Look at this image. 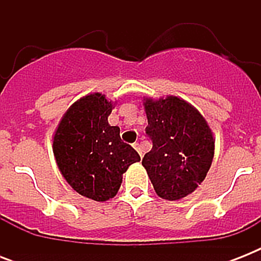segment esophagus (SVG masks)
<instances>
[{
    "label": "esophagus",
    "mask_w": 261,
    "mask_h": 261,
    "mask_svg": "<svg viewBox=\"0 0 261 261\" xmlns=\"http://www.w3.org/2000/svg\"><path fill=\"white\" fill-rule=\"evenodd\" d=\"M134 149H135V150H137V151H138L139 155H141V157H142V154H143L142 145H141V143H139V142H135V143H134Z\"/></svg>",
    "instance_id": "34e87169"
}]
</instances>
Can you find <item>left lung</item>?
<instances>
[{
  "instance_id": "8db88e82",
  "label": "left lung",
  "mask_w": 261,
  "mask_h": 261,
  "mask_svg": "<svg viewBox=\"0 0 261 261\" xmlns=\"http://www.w3.org/2000/svg\"><path fill=\"white\" fill-rule=\"evenodd\" d=\"M146 135L153 143L142 165L159 196L177 200L196 190L214 157V138L202 115L181 98H146Z\"/></svg>"
}]
</instances>
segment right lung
<instances>
[{
  "instance_id": "add662e5",
  "label": "right lung",
  "mask_w": 261,
  "mask_h": 261,
  "mask_svg": "<svg viewBox=\"0 0 261 261\" xmlns=\"http://www.w3.org/2000/svg\"><path fill=\"white\" fill-rule=\"evenodd\" d=\"M112 104L101 93L88 94L67 110L55 131L54 154L62 176L80 195L104 202L118 192L122 174L141 161L108 124Z\"/></svg>"
}]
</instances>
